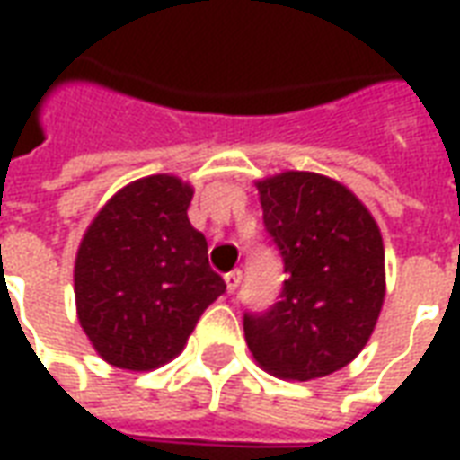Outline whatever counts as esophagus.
<instances>
[{"mask_svg": "<svg viewBox=\"0 0 460 460\" xmlns=\"http://www.w3.org/2000/svg\"><path fill=\"white\" fill-rule=\"evenodd\" d=\"M224 280H226V290H229V293H234V290L239 288V283H241V270L239 269L231 270V273H226V276H224Z\"/></svg>", "mask_w": 460, "mask_h": 460, "instance_id": "1", "label": "esophagus"}]
</instances>
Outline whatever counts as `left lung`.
I'll use <instances>...</instances> for the list:
<instances>
[{"instance_id": "obj_1", "label": "left lung", "mask_w": 460, "mask_h": 460, "mask_svg": "<svg viewBox=\"0 0 460 460\" xmlns=\"http://www.w3.org/2000/svg\"><path fill=\"white\" fill-rule=\"evenodd\" d=\"M263 224L288 279L263 315H243L256 365L280 379H318L349 365L385 303V241L338 180L288 170L256 181Z\"/></svg>"}]
</instances>
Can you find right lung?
<instances>
[{"instance_id": "1", "label": "right lung", "mask_w": 460, "mask_h": 460, "mask_svg": "<svg viewBox=\"0 0 460 460\" xmlns=\"http://www.w3.org/2000/svg\"><path fill=\"white\" fill-rule=\"evenodd\" d=\"M194 187L150 174L115 191L85 229L74 266L78 323L108 365L147 372L180 355L226 290L190 224Z\"/></svg>"}]
</instances>
